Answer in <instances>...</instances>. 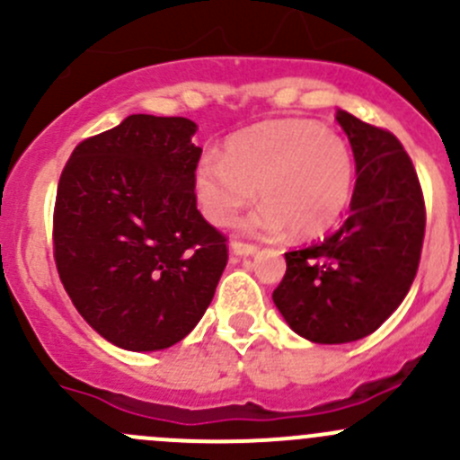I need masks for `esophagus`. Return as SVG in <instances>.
Returning <instances> with one entry per match:
<instances>
[{
	"instance_id": "obj_1",
	"label": "esophagus",
	"mask_w": 460,
	"mask_h": 460,
	"mask_svg": "<svg viewBox=\"0 0 460 460\" xmlns=\"http://www.w3.org/2000/svg\"><path fill=\"white\" fill-rule=\"evenodd\" d=\"M230 250L232 254H236V257H252V254H257L259 248L252 243H243V241H232Z\"/></svg>"
}]
</instances>
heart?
Returning <instances> with one entry per match:
<instances>
[{
	"label": "heart",
	"mask_w": 460,
	"mask_h": 460,
	"mask_svg": "<svg viewBox=\"0 0 460 460\" xmlns=\"http://www.w3.org/2000/svg\"><path fill=\"white\" fill-rule=\"evenodd\" d=\"M353 174L351 149L342 136L290 118L239 131L224 154H203L194 170V190L210 224H234L259 194L263 206L245 221V230L277 236L290 228L308 239L342 217Z\"/></svg>",
	"instance_id": "1"
}]
</instances>
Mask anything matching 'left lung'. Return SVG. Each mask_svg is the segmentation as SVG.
<instances>
[{"label": "left lung", "mask_w": 460, "mask_h": 460, "mask_svg": "<svg viewBox=\"0 0 460 460\" xmlns=\"http://www.w3.org/2000/svg\"><path fill=\"white\" fill-rule=\"evenodd\" d=\"M356 158L349 217L322 243L286 252L272 293L286 324L315 344L374 333L411 288L425 236V201L411 158L391 131L338 109Z\"/></svg>", "instance_id": "left-lung-1"}]
</instances>
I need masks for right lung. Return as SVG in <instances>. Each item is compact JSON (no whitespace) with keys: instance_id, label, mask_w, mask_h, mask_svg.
<instances>
[{"instance_id":"add662e5","label":"right lung","mask_w":460,"mask_h":460,"mask_svg":"<svg viewBox=\"0 0 460 460\" xmlns=\"http://www.w3.org/2000/svg\"><path fill=\"white\" fill-rule=\"evenodd\" d=\"M197 122L134 113L82 140L58 183L53 254L86 324L127 351L181 342L215 297L228 248L197 210Z\"/></svg>"}]
</instances>
